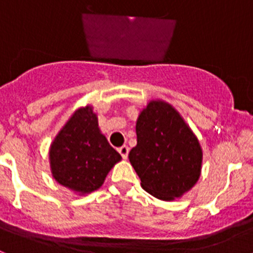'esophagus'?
I'll return each mask as SVG.
<instances>
[{"label": "esophagus", "mask_w": 253, "mask_h": 253, "mask_svg": "<svg viewBox=\"0 0 253 253\" xmlns=\"http://www.w3.org/2000/svg\"><path fill=\"white\" fill-rule=\"evenodd\" d=\"M118 152H119L120 156H122V157L124 158V160H126V158H128V154H129V148H128V146L120 147V148L118 149Z\"/></svg>", "instance_id": "1"}]
</instances>
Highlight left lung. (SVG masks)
<instances>
[{
	"instance_id": "left-lung-1",
	"label": "left lung",
	"mask_w": 253,
	"mask_h": 253,
	"mask_svg": "<svg viewBox=\"0 0 253 253\" xmlns=\"http://www.w3.org/2000/svg\"><path fill=\"white\" fill-rule=\"evenodd\" d=\"M137 146L129 161L147 193L173 200L200 177L203 151L180 114L163 101H151L137 120Z\"/></svg>"
}]
</instances>
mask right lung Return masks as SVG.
Returning a JSON list of instances; mask_svg holds the SVG:
<instances>
[{"mask_svg":"<svg viewBox=\"0 0 253 253\" xmlns=\"http://www.w3.org/2000/svg\"><path fill=\"white\" fill-rule=\"evenodd\" d=\"M50 169L58 184L76 193L99 189L116 162L122 160L100 133L92 107L78 109L54 138L49 151Z\"/></svg>","mask_w":253,"mask_h":253,"instance_id":"right-lung-1","label":"right lung"}]
</instances>
